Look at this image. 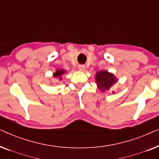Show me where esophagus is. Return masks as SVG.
<instances>
[{
	"instance_id": "1",
	"label": "esophagus",
	"mask_w": 159,
	"mask_h": 159,
	"mask_svg": "<svg viewBox=\"0 0 159 159\" xmlns=\"http://www.w3.org/2000/svg\"><path fill=\"white\" fill-rule=\"evenodd\" d=\"M79 70L81 71H84L85 70V66H84V65H80L79 66Z\"/></svg>"
}]
</instances>
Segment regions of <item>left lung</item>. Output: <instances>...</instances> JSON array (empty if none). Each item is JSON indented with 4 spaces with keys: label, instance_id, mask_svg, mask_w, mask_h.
Wrapping results in <instances>:
<instances>
[{
    "label": "left lung",
    "instance_id": "left-lung-1",
    "mask_svg": "<svg viewBox=\"0 0 159 159\" xmlns=\"http://www.w3.org/2000/svg\"><path fill=\"white\" fill-rule=\"evenodd\" d=\"M95 79L98 89H99L102 93L109 91L111 88L119 81L114 74L106 70L99 71L96 72ZM112 93H114V91L113 90Z\"/></svg>",
    "mask_w": 159,
    "mask_h": 159
}]
</instances>
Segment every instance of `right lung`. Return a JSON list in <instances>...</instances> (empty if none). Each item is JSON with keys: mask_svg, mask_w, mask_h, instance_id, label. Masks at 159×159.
<instances>
[{"mask_svg": "<svg viewBox=\"0 0 159 159\" xmlns=\"http://www.w3.org/2000/svg\"><path fill=\"white\" fill-rule=\"evenodd\" d=\"M66 72V70H65V69H57V70L53 74V77L54 78H56V79H58L59 81H61V80H62V76L64 75Z\"/></svg>", "mask_w": 159, "mask_h": 159, "instance_id": "add662e5", "label": "right lung"}]
</instances>
